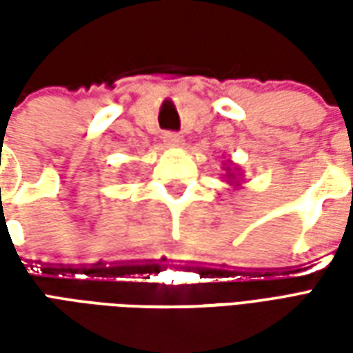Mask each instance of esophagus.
Returning <instances> with one entry per match:
<instances>
[{"mask_svg":"<svg viewBox=\"0 0 353 353\" xmlns=\"http://www.w3.org/2000/svg\"><path fill=\"white\" fill-rule=\"evenodd\" d=\"M164 141H166V145L168 147H179L183 143V138L176 134V132H166L164 134Z\"/></svg>","mask_w":353,"mask_h":353,"instance_id":"34e87169","label":"esophagus"}]
</instances>
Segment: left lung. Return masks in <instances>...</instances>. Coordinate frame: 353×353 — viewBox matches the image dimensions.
I'll return each instance as SVG.
<instances>
[{
    "label": "left lung",
    "mask_w": 353,
    "mask_h": 353,
    "mask_svg": "<svg viewBox=\"0 0 353 353\" xmlns=\"http://www.w3.org/2000/svg\"><path fill=\"white\" fill-rule=\"evenodd\" d=\"M223 170H225V174H223L225 179H223V181H227L232 189H240L242 183H244V172L240 170V166H236V164L229 159V161L223 162Z\"/></svg>",
    "instance_id": "1"
}]
</instances>
